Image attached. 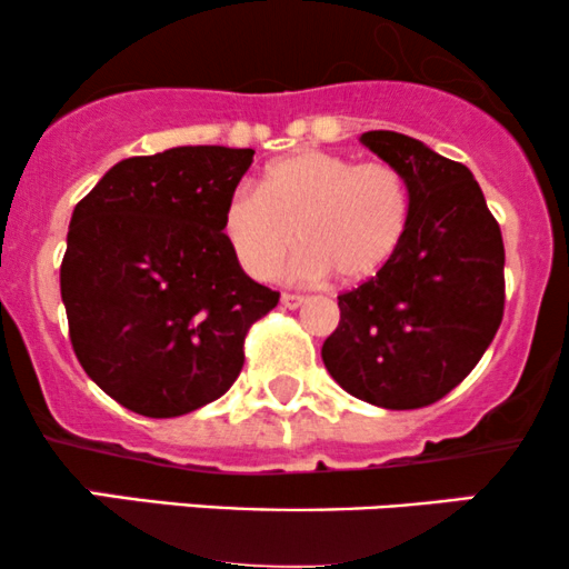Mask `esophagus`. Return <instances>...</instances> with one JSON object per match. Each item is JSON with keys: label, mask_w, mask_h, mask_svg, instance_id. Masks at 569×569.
Instances as JSON below:
<instances>
[{"label": "esophagus", "mask_w": 569, "mask_h": 569, "mask_svg": "<svg viewBox=\"0 0 569 569\" xmlns=\"http://www.w3.org/2000/svg\"><path fill=\"white\" fill-rule=\"evenodd\" d=\"M306 303L303 296H296V292H282V306L284 309H300Z\"/></svg>", "instance_id": "1"}]
</instances>
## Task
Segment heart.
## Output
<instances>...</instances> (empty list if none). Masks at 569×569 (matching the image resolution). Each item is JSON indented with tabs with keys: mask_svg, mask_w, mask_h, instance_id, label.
Instances as JSON below:
<instances>
[{
	"mask_svg": "<svg viewBox=\"0 0 569 569\" xmlns=\"http://www.w3.org/2000/svg\"><path fill=\"white\" fill-rule=\"evenodd\" d=\"M410 226V189L386 162H353L327 151H298L260 176L258 191L239 189L220 216V233L252 279H271L296 250L300 282L336 273L357 284L376 277Z\"/></svg>",
	"mask_w": 569,
	"mask_h": 569,
	"instance_id": "b5f03b06",
	"label": "heart"
}]
</instances>
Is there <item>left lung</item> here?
Returning a JSON list of instances; mask_svg holds the SVG:
<instances>
[{
    "mask_svg": "<svg viewBox=\"0 0 569 569\" xmlns=\"http://www.w3.org/2000/svg\"><path fill=\"white\" fill-rule=\"evenodd\" d=\"M362 143L402 172L410 226L376 277L338 296L322 346L327 372L351 397L418 410L477 367L503 319V237L466 164L391 130Z\"/></svg>",
    "mask_w": 569,
    "mask_h": 569,
    "instance_id": "8db88e82",
    "label": "left lung"
}]
</instances>
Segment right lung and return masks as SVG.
I'll return each instance as SVG.
<instances>
[{"label":"right lung","mask_w":569,"mask_h":569,"mask_svg":"<svg viewBox=\"0 0 569 569\" xmlns=\"http://www.w3.org/2000/svg\"><path fill=\"white\" fill-rule=\"evenodd\" d=\"M252 153L178 146L122 159L73 207L60 263L73 353L138 416L176 418L223 397L247 330L279 303L220 233Z\"/></svg>","instance_id":"obj_1"}]
</instances>
